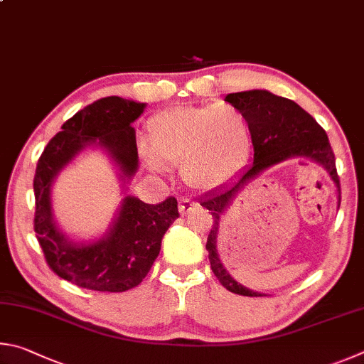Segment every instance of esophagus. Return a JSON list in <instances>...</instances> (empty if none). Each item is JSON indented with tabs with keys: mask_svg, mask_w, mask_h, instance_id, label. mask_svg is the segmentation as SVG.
I'll return each mask as SVG.
<instances>
[{
	"mask_svg": "<svg viewBox=\"0 0 364 364\" xmlns=\"http://www.w3.org/2000/svg\"><path fill=\"white\" fill-rule=\"evenodd\" d=\"M196 208V203L192 200V198H181V201H178V211H181V214H188L190 211H193V209Z\"/></svg>",
	"mask_w": 364,
	"mask_h": 364,
	"instance_id": "34e87169",
	"label": "esophagus"
}]
</instances>
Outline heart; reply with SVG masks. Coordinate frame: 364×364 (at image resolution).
Masks as SVG:
<instances>
[{
    "mask_svg": "<svg viewBox=\"0 0 364 364\" xmlns=\"http://www.w3.org/2000/svg\"><path fill=\"white\" fill-rule=\"evenodd\" d=\"M150 149H144L155 169L181 164L188 186L213 188L245 164L251 146L250 121L233 105L176 107L149 121Z\"/></svg>",
    "mask_w": 364,
    "mask_h": 364,
    "instance_id": "1",
    "label": "heart"
}]
</instances>
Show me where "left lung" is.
Listing matches in <instances>:
<instances>
[{"label":"left lung","instance_id":"1","mask_svg":"<svg viewBox=\"0 0 364 364\" xmlns=\"http://www.w3.org/2000/svg\"><path fill=\"white\" fill-rule=\"evenodd\" d=\"M225 100L233 107L240 108L250 121L254 145V164L230 186L214 190V192L203 196L200 201L201 206L211 211L214 219L211 232L208 235L206 250L209 252V262H211L214 275L225 289L240 296L259 297L264 294L238 284L220 262L215 246H218L219 220L222 213L230 205L238 190L245 187L251 178L259 176L270 166L286 161V159L297 158L299 161L314 159V161L323 164V168L329 172L331 178L337 186L339 193L341 182L336 169V156L333 149H331L326 131L294 100L279 97V95L269 91H260V89L227 94Z\"/></svg>","mask_w":364,"mask_h":364}]
</instances>
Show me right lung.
Returning <instances> with one entry per match:
<instances>
[{
	"instance_id": "right-lung-1",
	"label": "right lung",
	"mask_w": 364,
	"mask_h": 364,
	"mask_svg": "<svg viewBox=\"0 0 364 364\" xmlns=\"http://www.w3.org/2000/svg\"><path fill=\"white\" fill-rule=\"evenodd\" d=\"M144 108L145 104L118 95L95 100L62 124V131L49 140L38 159L33 178L38 243L49 269L80 288L102 292L136 288L158 257L166 230L178 218L174 196L159 205L126 196L110 233L95 243H73L54 224L50 186L63 166L85 146H104L124 177L134 176L139 156L131 123Z\"/></svg>"
}]
</instances>
